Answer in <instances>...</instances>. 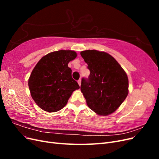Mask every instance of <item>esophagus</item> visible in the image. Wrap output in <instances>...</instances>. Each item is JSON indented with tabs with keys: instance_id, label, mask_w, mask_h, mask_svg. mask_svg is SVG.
I'll return each mask as SVG.
<instances>
[{
	"instance_id": "obj_1",
	"label": "esophagus",
	"mask_w": 159,
	"mask_h": 159,
	"mask_svg": "<svg viewBox=\"0 0 159 159\" xmlns=\"http://www.w3.org/2000/svg\"><path fill=\"white\" fill-rule=\"evenodd\" d=\"M78 83L79 85L80 86V85H81V79H80V80L78 81Z\"/></svg>"
}]
</instances>
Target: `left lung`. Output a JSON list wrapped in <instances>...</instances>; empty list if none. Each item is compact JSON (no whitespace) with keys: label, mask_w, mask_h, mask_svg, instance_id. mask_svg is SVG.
<instances>
[{"label":"left lung","mask_w":159,"mask_h":159,"mask_svg":"<svg viewBox=\"0 0 159 159\" xmlns=\"http://www.w3.org/2000/svg\"><path fill=\"white\" fill-rule=\"evenodd\" d=\"M80 54L90 71L81 79V91L88 106L99 115H108L121 105L128 95L129 80L125 71L106 52L85 50Z\"/></svg>","instance_id":"obj_1"}]
</instances>
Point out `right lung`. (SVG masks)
I'll list each match as a JSON object with an SVG mask.
<instances>
[{"label":"right lung","mask_w":159,"mask_h":159,"mask_svg":"<svg viewBox=\"0 0 159 159\" xmlns=\"http://www.w3.org/2000/svg\"><path fill=\"white\" fill-rule=\"evenodd\" d=\"M77 56L71 50H59L42 57L28 80L32 99L42 109L56 112L68 103L72 92L80 86L71 77L68 64Z\"/></svg>","instance_id":"right-lung-1"}]
</instances>
